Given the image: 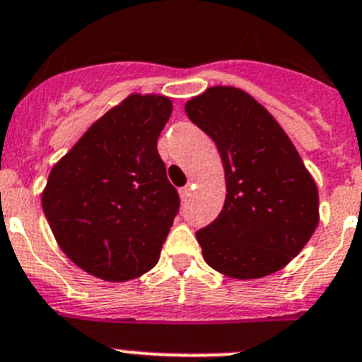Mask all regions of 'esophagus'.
Instances as JSON below:
<instances>
[{"mask_svg": "<svg viewBox=\"0 0 362 362\" xmlns=\"http://www.w3.org/2000/svg\"><path fill=\"white\" fill-rule=\"evenodd\" d=\"M192 188H194V185H192V183H188L187 187H183V188H181V190H179V195H181V199H183V201H185V199H188V197H190V194H192Z\"/></svg>", "mask_w": 362, "mask_h": 362, "instance_id": "obj_1", "label": "esophagus"}]
</instances>
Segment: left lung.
I'll return each mask as SVG.
<instances>
[{
    "label": "left lung",
    "instance_id": "8db88e82",
    "mask_svg": "<svg viewBox=\"0 0 362 362\" xmlns=\"http://www.w3.org/2000/svg\"><path fill=\"white\" fill-rule=\"evenodd\" d=\"M185 112L211 136L226 175L222 211L197 230L202 257L213 270L240 281L275 274L318 226L315 179L281 124L242 88H206Z\"/></svg>",
    "mask_w": 362,
    "mask_h": 362
}]
</instances>
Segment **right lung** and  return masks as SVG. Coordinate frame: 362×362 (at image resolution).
<instances>
[{"instance_id": "right-lung-1", "label": "right lung", "mask_w": 362, "mask_h": 362, "mask_svg": "<svg viewBox=\"0 0 362 362\" xmlns=\"http://www.w3.org/2000/svg\"><path fill=\"white\" fill-rule=\"evenodd\" d=\"M170 113L167 95L129 94L51 168L44 215L65 256L94 277L132 281L160 259L179 209L158 154Z\"/></svg>"}]
</instances>
